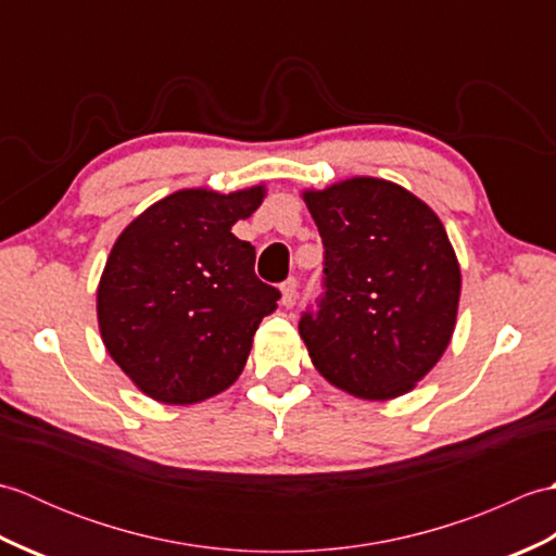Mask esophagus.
<instances>
[{
  "label": "esophagus",
  "instance_id": "obj_1",
  "mask_svg": "<svg viewBox=\"0 0 556 556\" xmlns=\"http://www.w3.org/2000/svg\"><path fill=\"white\" fill-rule=\"evenodd\" d=\"M279 291H281V305H291L293 299H296V279L289 277L285 285L279 287Z\"/></svg>",
  "mask_w": 556,
  "mask_h": 556
}]
</instances>
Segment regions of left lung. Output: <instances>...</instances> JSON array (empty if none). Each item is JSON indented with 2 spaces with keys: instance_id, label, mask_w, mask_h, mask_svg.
<instances>
[{
  "instance_id": "8db88e82",
  "label": "left lung",
  "mask_w": 556,
  "mask_h": 556,
  "mask_svg": "<svg viewBox=\"0 0 556 556\" xmlns=\"http://www.w3.org/2000/svg\"><path fill=\"white\" fill-rule=\"evenodd\" d=\"M303 200L325 245V293L299 323L311 361L358 399L408 394L456 327L460 267L444 224L375 176L303 191Z\"/></svg>"
}]
</instances>
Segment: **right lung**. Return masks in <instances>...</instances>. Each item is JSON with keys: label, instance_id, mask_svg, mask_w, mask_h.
Segmentation results:
<instances>
[{"label": "right lung", "instance_id": "obj_1", "mask_svg": "<svg viewBox=\"0 0 556 556\" xmlns=\"http://www.w3.org/2000/svg\"><path fill=\"white\" fill-rule=\"evenodd\" d=\"M265 186L184 188L157 200L112 245L98 285L104 349L146 396L188 406L229 389L279 291L255 277V248L231 227Z\"/></svg>", "mask_w": 556, "mask_h": 556}]
</instances>
